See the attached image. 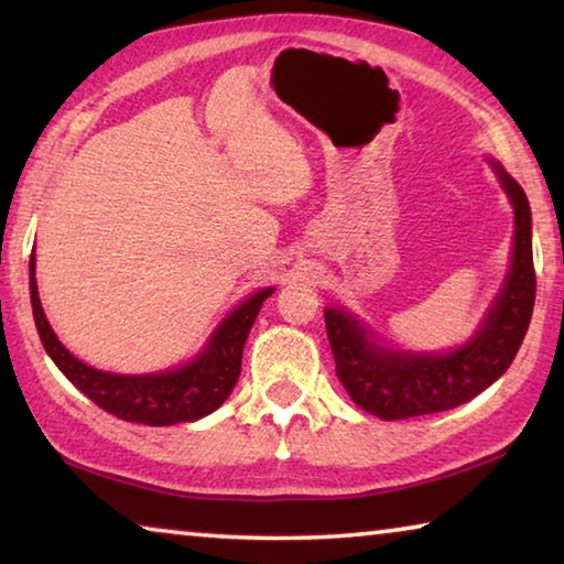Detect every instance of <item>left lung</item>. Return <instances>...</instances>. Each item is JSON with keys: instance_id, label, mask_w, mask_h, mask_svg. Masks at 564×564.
Segmentation results:
<instances>
[{"instance_id": "left-lung-1", "label": "left lung", "mask_w": 564, "mask_h": 564, "mask_svg": "<svg viewBox=\"0 0 564 564\" xmlns=\"http://www.w3.org/2000/svg\"><path fill=\"white\" fill-rule=\"evenodd\" d=\"M499 183L514 208V250L505 289L491 303L485 324L449 354H411L377 346L341 308H326L328 344L336 377L348 397L383 422L436 414L464 404L495 383L514 361L534 308L532 213L527 195L499 163Z\"/></svg>"}]
</instances>
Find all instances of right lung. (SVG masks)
<instances>
[{
  "instance_id": "right-lung-1",
  "label": "right lung",
  "mask_w": 564,
  "mask_h": 564,
  "mask_svg": "<svg viewBox=\"0 0 564 564\" xmlns=\"http://www.w3.org/2000/svg\"><path fill=\"white\" fill-rule=\"evenodd\" d=\"M273 289H263L230 314L210 336L208 346L195 356L191 364L177 366L173 371L145 373V377H124V373L97 371L83 364L57 341L47 316H44L37 279H34V256L30 258V296L32 314L37 324L44 351L57 364V369L93 399L97 406L110 411L122 422H135L148 426H170L181 422H195L208 416L234 391L240 359L248 330L261 311L263 301L271 296Z\"/></svg>"
}]
</instances>
